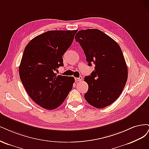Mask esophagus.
<instances>
[{
	"mask_svg": "<svg viewBox=\"0 0 149 149\" xmlns=\"http://www.w3.org/2000/svg\"><path fill=\"white\" fill-rule=\"evenodd\" d=\"M75 80L76 82H78V81H81V80H82V77L80 76V77H79V78H77V77H75Z\"/></svg>",
	"mask_w": 149,
	"mask_h": 149,
	"instance_id": "esophagus-1",
	"label": "esophagus"
}]
</instances>
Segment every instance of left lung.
Here are the masks:
<instances>
[{
	"instance_id": "1",
	"label": "left lung",
	"mask_w": 149,
	"mask_h": 149,
	"mask_svg": "<svg viewBox=\"0 0 149 149\" xmlns=\"http://www.w3.org/2000/svg\"><path fill=\"white\" fill-rule=\"evenodd\" d=\"M75 39L84 50L88 65H95L91 75L85 77L88 85L85 99L95 108L107 107L118 99L127 80V68L121 47L97 29L80 30Z\"/></svg>"
}]
</instances>
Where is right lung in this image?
Instances as JSON below:
<instances>
[{
    "label": "right lung",
    "instance_id": "right-lung-1",
    "mask_svg": "<svg viewBox=\"0 0 149 149\" xmlns=\"http://www.w3.org/2000/svg\"><path fill=\"white\" fill-rule=\"evenodd\" d=\"M77 30H52L31 40L25 47L19 67L20 80L30 98L43 108L54 109L72 88L73 77L57 75L63 66L62 56Z\"/></svg>",
    "mask_w": 149,
    "mask_h": 149
}]
</instances>
